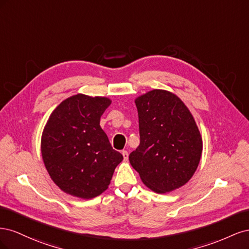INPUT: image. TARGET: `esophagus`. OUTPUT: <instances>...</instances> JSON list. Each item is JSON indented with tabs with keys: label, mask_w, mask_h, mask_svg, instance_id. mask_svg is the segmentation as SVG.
<instances>
[{
	"label": "esophagus",
	"mask_w": 249,
	"mask_h": 249,
	"mask_svg": "<svg viewBox=\"0 0 249 249\" xmlns=\"http://www.w3.org/2000/svg\"><path fill=\"white\" fill-rule=\"evenodd\" d=\"M122 154L124 156V160L127 161V159H129V153H127V150H123Z\"/></svg>",
	"instance_id": "esophagus-1"
}]
</instances>
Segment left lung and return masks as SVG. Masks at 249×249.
<instances>
[{
	"label": "left lung",
	"mask_w": 249,
	"mask_h": 249,
	"mask_svg": "<svg viewBox=\"0 0 249 249\" xmlns=\"http://www.w3.org/2000/svg\"><path fill=\"white\" fill-rule=\"evenodd\" d=\"M140 144L129 156L142 182L158 193L185 185L196 170L202 140L190 111L169 91L155 89L135 101Z\"/></svg>",
	"instance_id": "left-lung-1"
}]
</instances>
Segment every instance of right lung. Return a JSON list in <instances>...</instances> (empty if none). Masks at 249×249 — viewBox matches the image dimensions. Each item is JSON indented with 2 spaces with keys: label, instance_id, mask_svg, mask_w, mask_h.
I'll use <instances>...</instances> for the list:
<instances>
[{
  "label": "right lung",
  "instance_id": "obj_1",
  "mask_svg": "<svg viewBox=\"0 0 249 249\" xmlns=\"http://www.w3.org/2000/svg\"><path fill=\"white\" fill-rule=\"evenodd\" d=\"M110 104L107 97L73 95L54 110L43 130L46 168L60 189L73 196L88 199L102 194L124 159L100 125Z\"/></svg>",
  "mask_w": 249,
  "mask_h": 249
}]
</instances>
